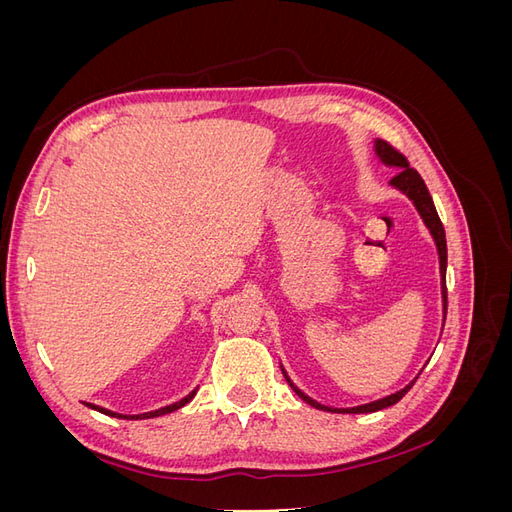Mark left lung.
<instances>
[{"instance_id":"1","label":"left lung","mask_w":512,"mask_h":512,"mask_svg":"<svg viewBox=\"0 0 512 512\" xmlns=\"http://www.w3.org/2000/svg\"><path fill=\"white\" fill-rule=\"evenodd\" d=\"M376 153H378L380 160H382L384 164L397 166V168H399V173L391 179V185H395L397 190H401V192L410 196L414 207L418 209V213H421V218H423L425 226L429 228L433 239H436L438 254H440L442 299H444V318H446V235H444V226H442V222H440V215H438V211H436V205H433L431 194H429V190H427V185H425L423 177L416 173V168L410 166V162L406 160L404 153L397 151L391 143L380 141V138L376 141ZM284 376H286V371H284ZM286 380H288V384L292 386V391L297 393L303 401H307L309 406H314V408H318V410H327V412H350V414H365V412H376V410H382V408H389V406L397 404V401H399L401 397H404V395L412 389V384L416 382V380H412V382L406 386V389H401V391H397V393H393V395H389V397H384V399L371 401V404H365V406H356V408H327V406L318 404V401L309 399L305 393H301V391L297 389V386H294V384L290 382L288 376H286Z\"/></svg>"}]
</instances>
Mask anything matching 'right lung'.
Instances as JSON below:
<instances>
[{
  "label": "right lung",
  "instance_id": "add662e5",
  "mask_svg": "<svg viewBox=\"0 0 512 512\" xmlns=\"http://www.w3.org/2000/svg\"><path fill=\"white\" fill-rule=\"evenodd\" d=\"M196 395V391H192L190 395H185L181 401H177V404H170V406H166V408H160V410H153V412H145V414H136V416H123V414H117V412H111V410H106V408H100V406H94V404H87L89 408H94V410H98V412H102V414H108V416H117V418H128V421H138V418H153V416H162V414H168V412H175V410H179V408H183L185 404H188V401H192V397Z\"/></svg>",
  "mask_w": 512,
  "mask_h": 512
}]
</instances>
